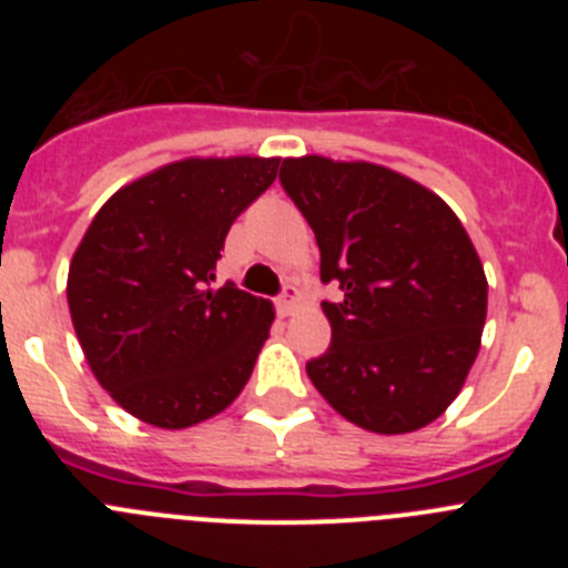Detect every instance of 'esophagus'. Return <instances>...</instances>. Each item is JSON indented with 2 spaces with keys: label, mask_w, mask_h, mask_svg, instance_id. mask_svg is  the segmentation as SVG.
Instances as JSON below:
<instances>
[{
  "label": "esophagus",
  "mask_w": 568,
  "mask_h": 568,
  "mask_svg": "<svg viewBox=\"0 0 568 568\" xmlns=\"http://www.w3.org/2000/svg\"><path fill=\"white\" fill-rule=\"evenodd\" d=\"M295 304H298V290L293 287V284H284V290H281V295L275 298V307H278V315H293Z\"/></svg>",
  "instance_id": "1"
}]
</instances>
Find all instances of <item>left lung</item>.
I'll list each match as a JSON object with an SVG mask.
<instances>
[{
    "label": "left lung",
    "mask_w": 568,
    "mask_h": 568,
    "mask_svg": "<svg viewBox=\"0 0 568 568\" xmlns=\"http://www.w3.org/2000/svg\"><path fill=\"white\" fill-rule=\"evenodd\" d=\"M281 187L321 250L333 341L307 375L335 413L378 435L415 433L458 398L478 358L486 275L449 204L406 175L324 155L284 159Z\"/></svg>",
    "instance_id": "left-lung-1"
}]
</instances>
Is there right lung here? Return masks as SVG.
I'll use <instances>...</instances> for the list:
<instances>
[{
	"mask_svg": "<svg viewBox=\"0 0 568 568\" xmlns=\"http://www.w3.org/2000/svg\"><path fill=\"white\" fill-rule=\"evenodd\" d=\"M281 159H184L113 193L68 273V307L90 369L115 404L162 429L227 409L253 375L273 304L213 287L230 224Z\"/></svg>",
	"mask_w": 568,
	"mask_h": 568,
	"instance_id": "1",
	"label": "right lung"
}]
</instances>
